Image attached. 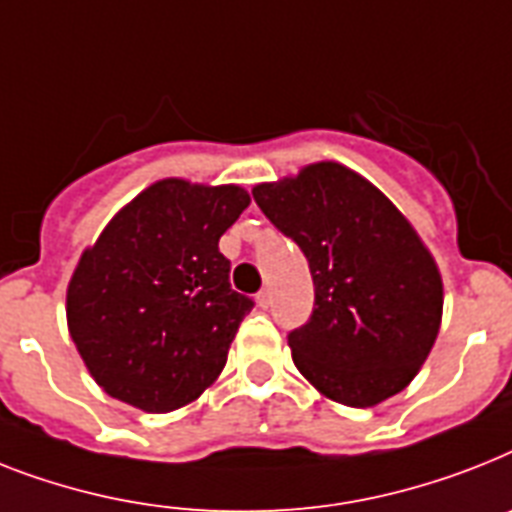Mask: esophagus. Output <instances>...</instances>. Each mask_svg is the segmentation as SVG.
I'll return each instance as SVG.
<instances>
[{
    "mask_svg": "<svg viewBox=\"0 0 512 512\" xmlns=\"http://www.w3.org/2000/svg\"><path fill=\"white\" fill-rule=\"evenodd\" d=\"M257 305L263 307V310H268V307H270V289H263V292L257 294Z\"/></svg>",
    "mask_w": 512,
    "mask_h": 512,
    "instance_id": "esophagus-1",
    "label": "esophagus"
}]
</instances>
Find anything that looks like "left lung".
Listing matches in <instances>:
<instances>
[{
  "label": "left lung",
  "mask_w": 512,
  "mask_h": 512,
  "mask_svg": "<svg viewBox=\"0 0 512 512\" xmlns=\"http://www.w3.org/2000/svg\"><path fill=\"white\" fill-rule=\"evenodd\" d=\"M252 197L313 276V315L289 331L299 373L350 407L402 392L442 323V276L405 215L339 162L307 165Z\"/></svg>",
  "instance_id": "obj_1"
}]
</instances>
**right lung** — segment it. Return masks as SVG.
I'll list each match as a JSON object with an SVG mask.
<instances>
[{
    "label": "right lung",
    "instance_id": "right-lung-1",
    "mask_svg": "<svg viewBox=\"0 0 512 512\" xmlns=\"http://www.w3.org/2000/svg\"><path fill=\"white\" fill-rule=\"evenodd\" d=\"M242 186L165 178L128 202L68 284V328L110 397L147 413L189 405L220 376L252 299L228 284L218 242Z\"/></svg>",
    "mask_w": 512,
    "mask_h": 512
}]
</instances>
